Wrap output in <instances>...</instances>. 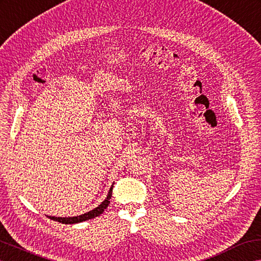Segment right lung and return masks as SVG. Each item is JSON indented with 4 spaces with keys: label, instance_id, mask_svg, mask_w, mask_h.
<instances>
[{
    "label": "right lung",
    "instance_id": "obj_1",
    "mask_svg": "<svg viewBox=\"0 0 261 261\" xmlns=\"http://www.w3.org/2000/svg\"><path fill=\"white\" fill-rule=\"evenodd\" d=\"M112 188H113V185H111L108 195H107L106 199L101 204H100L98 207H96V208H93L92 211H89V212L83 214V215L73 216V217H55V216H47V217L53 220H55V222H59L62 224H77V223L85 222V220L95 218V217L99 216L100 214H102L103 211L107 208V207H108V205L110 203L111 195H112Z\"/></svg>",
    "mask_w": 261,
    "mask_h": 261
}]
</instances>
